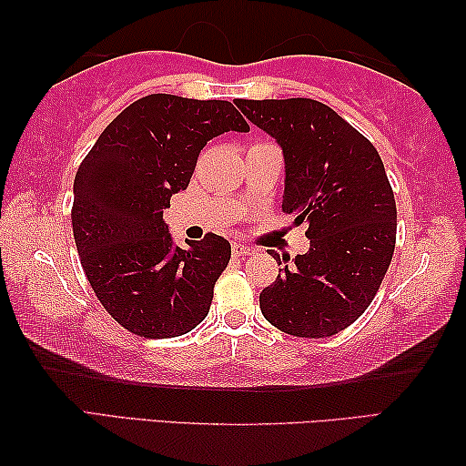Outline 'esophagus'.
<instances>
[{
    "label": "esophagus",
    "mask_w": 466,
    "mask_h": 466,
    "mask_svg": "<svg viewBox=\"0 0 466 466\" xmlns=\"http://www.w3.org/2000/svg\"><path fill=\"white\" fill-rule=\"evenodd\" d=\"M231 251H233V256H239V258H243V256H251V254H254V249L248 248V246H241V243H233Z\"/></svg>",
    "instance_id": "esophagus-1"
}]
</instances>
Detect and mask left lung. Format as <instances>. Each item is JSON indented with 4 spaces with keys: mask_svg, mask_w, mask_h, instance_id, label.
<instances>
[{
    "mask_svg": "<svg viewBox=\"0 0 466 466\" xmlns=\"http://www.w3.org/2000/svg\"><path fill=\"white\" fill-rule=\"evenodd\" d=\"M285 155L283 212L308 223L309 251L260 293L264 318L293 337L345 330L376 297L396 243L394 192L373 144L314 98H238ZM272 256V254H270ZM280 266L279 254L272 256Z\"/></svg>",
    "mask_w": 466,
    "mask_h": 466,
    "instance_id": "1",
    "label": "left lung"
}]
</instances>
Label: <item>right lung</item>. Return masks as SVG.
I'll list each match as a JSON object with an SVG mask.
<instances>
[{
  "mask_svg": "<svg viewBox=\"0 0 466 466\" xmlns=\"http://www.w3.org/2000/svg\"><path fill=\"white\" fill-rule=\"evenodd\" d=\"M228 101L148 95L126 106L84 157L74 179L72 228L98 301L144 339L181 337L208 316L231 258L217 233L173 246L163 210L187 187L206 142L248 132Z\"/></svg>",
  "mask_w": 466,
  "mask_h": 466,
  "instance_id": "obj_1",
  "label": "right lung"
}]
</instances>
